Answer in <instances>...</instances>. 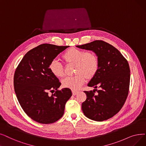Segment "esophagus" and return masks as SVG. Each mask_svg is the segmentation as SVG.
Here are the masks:
<instances>
[{
  "instance_id": "1",
  "label": "esophagus",
  "mask_w": 146,
  "mask_h": 146,
  "mask_svg": "<svg viewBox=\"0 0 146 146\" xmlns=\"http://www.w3.org/2000/svg\"><path fill=\"white\" fill-rule=\"evenodd\" d=\"M79 92L78 91H72V94L73 96H76Z\"/></svg>"
}]
</instances>
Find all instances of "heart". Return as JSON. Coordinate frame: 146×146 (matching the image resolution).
I'll return each mask as SVG.
<instances>
[{"mask_svg": "<svg viewBox=\"0 0 146 146\" xmlns=\"http://www.w3.org/2000/svg\"><path fill=\"white\" fill-rule=\"evenodd\" d=\"M62 58L67 63L74 64V73L76 74L62 80V85L64 88L77 91L85 84L86 78H92L98 71L99 60L97 55L93 52H85L78 48H71L66 50ZM49 70L56 78H60L64 76L63 66L57 60L50 62Z\"/></svg>", "mask_w": 146, "mask_h": 146, "instance_id": "1", "label": "heart"}]
</instances>
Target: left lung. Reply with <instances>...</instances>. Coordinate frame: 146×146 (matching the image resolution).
I'll return each instance as SVG.
<instances>
[{
	"label": "left lung",
	"mask_w": 146,
	"mask_h": 146,
	"mask_svg": "<svg viewBox=\"0 0 146 146\" xmlns=\"http://www.w3.org/2000/svg\"><path fill=\"white\" fill-rule=\"evenodd\" d=\"M76 47L92 50L98 56L99 67L88 86L100 90L97 95L93 91H84L85 101L82 104L85 116L92 120L102 122L117 114L127 98L130 82L128 61L119 50L110 44L95 40Z\"/></svg>",
	"instance_id": "1"
}]
</instances>
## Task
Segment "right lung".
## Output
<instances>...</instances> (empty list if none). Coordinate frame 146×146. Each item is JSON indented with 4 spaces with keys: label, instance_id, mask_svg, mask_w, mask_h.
<instances>
[{
    "label": "right lung",
    "instance_id": "1",
    "mask_svg": "<svg viewBox=\"0 0 146 146\" xmlns=\"http://www.w3.org/2000/svg\"><path fill=\"white\" fill-rule=\"evenodd\" d=\"M68 47L42 44L27 52L16 69L14 86L18 102L24 112L38 123L57 121L72 96L69 88L58 90L61 83L49 70L50 62ZM52 90L56 91L49 96L48 92Z\"/></svg>",
    "mask_w": 146,
    "mask_h": 146
}]
</instances>
